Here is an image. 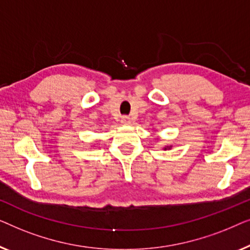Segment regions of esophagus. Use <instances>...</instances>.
Returning <instances> with one entry per match:
<instances>
[{"instance_id":"esophagus-1","label":"esophagus","mask_w":250,"mask_h":250,"mask_svg":"<svg viewBox=\"0 0 250 250\" xmlns=\"http://www.w3.org/2000/svg\"><path fill=\"white\" fill-rule=\"evenodd\" d=\"M121 124L130 125V124H131V118L128 117V115H124V117L121 118Z\"/></svg>"}]
</instances>
